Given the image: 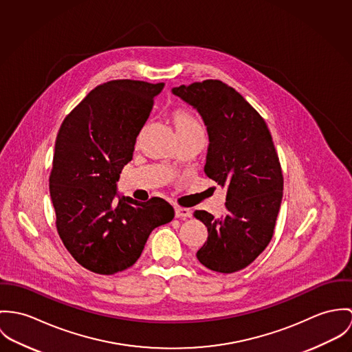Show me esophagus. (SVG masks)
Segmentation results:
<instances>
[{
	"label": "esophagus",
	"mask_w": 352,
	"mask_h": 352,
	"mask_svg": "<svg viewBox=\"0 0 352 352\" xmlns=\"http://www.w3.org/2000/svg\"><path fill=\"white\" fill-rule=\"evenodd\" d=\"M190 216H192V212L189 209L175 206V217H178V219H188Z\"/></svg>",
	"instance_id": "esophagus-1"
}]
</instances>
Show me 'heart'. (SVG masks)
Masks as SVG:
<instances>
[{"instance_id":"obj_1","label":"heart","mask_w":352,"mask_h":352,"mask_svg":"<svg viewBox=\"0 0 352 352\" xmlns=\"http://www.w3.org/2000/svg\"><path fill=\"white\" fill-rule=\"evenodd\" d=\"M167 118L170 120V122L173 124L175 132L178 136L189 133L195 129L201 128L199 122L197 121V118L186 109L184 108H174L167 113Z\"/></svg>"}]
</instances>
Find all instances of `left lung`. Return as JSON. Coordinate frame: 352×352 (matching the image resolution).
I'll return each instance as SVG.
<instances>
[{"instance_id": "obj_1", "label": "left lung", "mask_w": 352, "mask_h": 352, "mask_svg": "<svg viewBox=\"0 0 352 352\" xmlns=\"http://www.w3.org/2000/svg\"><path fill=\"white\" fill-rule=\"evenodd\" d=\"M173 93L201 115L209 136L204 171L227 188L221 217L195 212L208 228L197 259L217 273L239 272L269 245L282 201L283 175L272 133L243 96L221 80L181 85Z\"/></svg>"}]
</instances>
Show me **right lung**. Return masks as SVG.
<instances>
[{"label":"right lung","mask_w":352,"mask_h":352,"mask_svg":"<svg viewBox=\"0 0 352 352\" xmlns=\"http://www.w3.org/2000/svg\"><path fill=\"white\" fill-rule=\"evenodd\" d=\"M164 83L115 79L98 85L63 120L50 174L56 230L79 265L102 275L139 259L150 234L174 219L153 197L139 202L118 193L139 132Z\"/></svg>","instance_id":"1"}]
</instances>
